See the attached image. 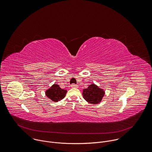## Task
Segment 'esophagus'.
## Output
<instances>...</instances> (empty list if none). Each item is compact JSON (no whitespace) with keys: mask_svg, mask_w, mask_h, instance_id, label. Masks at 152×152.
Segmentation results:
<instances>
[{"mask_svg":"<svg viewBox=\"0 0 152 152\" xmlns=\"http://www.w3.org/2000/svg\"><path fill=\"white\" fill-rule=\"evenodd\" d=\"M71 87L72 88H77L78 86V85H77V84H71Z\"/></svg>","mask_w":152,"mask_h":152,"instance_id":"obj_1","label":"esophagus"}]
</instances>
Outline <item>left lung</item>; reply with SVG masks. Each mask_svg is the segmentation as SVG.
Here are the masks:
<instances>
[{
  "mask_svg": "<svg viewBox=\"0 0 152 152\" xmlns=\"http://www.w3.org/2000/svg\"><path fill=\"white\" fill-rule=\"evenodd\" d=\"M83 98L88 103L93 104L99 103L104 96L105 91L94 83L91 84L83 91Z\"/></svg>",
  "mask_w": 152,
  "mask_h": 152,
  "instance_id": "obj_1",
  "label": "left lung"
}]
</instances>
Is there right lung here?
<instances>
[{"label": "right lung", "instance_id": "right-lung-1", "mask_svg": "<svg viewBox=\"0 0 152 152\" xmlns=\"http://www.w3.org/2000/svg\"><path fill=\"white\" fill-rule=\"evenodd\" d=\"M66 93L67 90L62 89L59 85L54 84L49 88L46 90L45 94L51 100L57 102L64 99L65 97Z\"/></svg>", "mask_w": 152, "mask_h": 152}]
</instances>
